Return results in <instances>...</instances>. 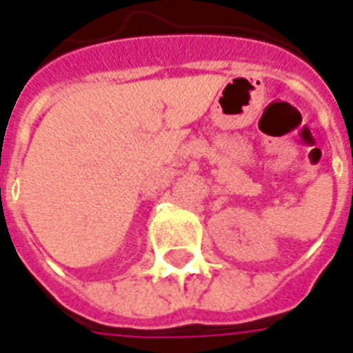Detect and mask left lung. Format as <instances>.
<instances>
[{"label":"left lung","instance_id":"left-lung-1","mask_svg":"<svg viewBox=\"0 0 353 353\" xmlns=\"http://www.w3.org/2000/svg\"><path fill=\"white\" fill-rule=\"evenodd\" d=\"M352 196H353V188H352Z\"/></svg>","mask_w":353,"mask_h":353}]
</instances>
